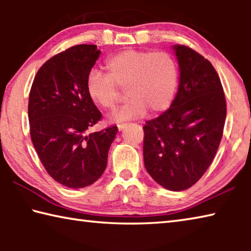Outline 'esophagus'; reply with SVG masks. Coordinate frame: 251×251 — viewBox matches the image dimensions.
Wrapping results in <instances>:
<instances>
[{"label":"esophagus","mask_w":251,"mask_h":251,"mask_svg":"<svg viewBox=\"0 0 251 251\" xmlns=\"http://www.w3.org/2000/svg\"><path fill=\"white\" fill-rule=\"evenodd\" d=\"M127 125H128V124H126V123H122V124H118V125H117L118 130H123Z\"/></svg>","instance_id":"1"}]
</instances>
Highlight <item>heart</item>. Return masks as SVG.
I'll return each instance as SVG.
<instances>
[{"mask_svg":"<svg viewBox=\"0 0 251 251\" xmlns=\"http://www.w3.org/2000/svg\"><path fill=\"white\" fill-rule=\"evenodd\" d=\"M108 74L93 70L86 78V92L96 105L115 108L120 88H126L129 100L110 116L122 122L143 116L150 110L158 114L172 105L178 86V64L164 50H125L106 61Z\"/></svg>","mask_w":251,"mask_h":251,"instance_id":"obj_1","label":"heart"}]
</instances>
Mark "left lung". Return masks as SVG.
Returning a JSON list of instances; mask_svg holds the SVG:
<instances>
[{
    "label": "left lung",
    "instance_id": "8db88e82",
    "mask_svg": "<svg viewBox=\"0 0 251 251\" xmlns=\"http://www.w3.org/2000/svg\"><path fill=\"white\" fill-rule=\"evenodd\" d=\"M179 65L178 92L169 109L146 122L144 164L164 188L180 192L201 179L223 137L226 99L217 72L196 50L174 46Z\"/></svg>",
    "mask_w": 251,
    "mask_h": 251
}]
</instances>
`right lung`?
Returning <instances> with one entry per match:
<instances>
[{
  "instance_id": "right-lung-1",
  "label": "right lung",
  "mask_w": 251,
  "mask_h": 251,
  "mask_svg": "<svg viewBox=\"0 0 251 251\" xmlns=\"http://www.w3.org/2000/svg\"><path fill=\"white\" fill-rule=\"evenodd\" d=\"M100 50L80 44L37 71L28 99L29 134L49 175L69 188H83L103 175L118 131L110 126L88 134L101 114L86 92V78Z\"/></svg>"
}]
</instances>
